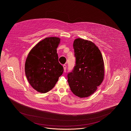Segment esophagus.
Returning <instances> with one entry per match:
<instances>
[{
  "label": "esophagus",
  "mask_w": 131,
  "mask_h": 131,
  "mask_svg": "<svg viewBox=\"0 0 131 131\" xmlns=\"http://www.w3.org/2000/svg\"><path fill=\"white\" fill-rule=\"evenodd\" d=\"M63 69H64V71H66V69H67V66L66 64H63Z\"/></svg>",
  "instance_id": "obj_1"
}]
</instances>
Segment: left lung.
I'll list each match as a JSON object with an SVG mask.
<instances>
[{"label": "left lung", "instance_id": "obj_1", "mask_svg": "<svg viewBox=\"0 0 131 131\" xmlns=\"http://www.w3.org/2000/svg\"><path fill=\"white\" fill-rule=\"evenodd\" d=\"M73 47L75 64L72 72L68 74V81L75 95L87 97L96 91L103 80V59L98 47L91 41L78 38Z\"/></svg>", "mask_w": 131, "mask_h": 131}]
</instances>
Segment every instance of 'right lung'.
<instances>
[{"label":"right lung","instance_id":"obj_1","mask_svg":"<svg viewBox=\"0 0 131 131\" xmlns=\"http://www.w3.org/2000/svg\"><path fill=\"white\" fill-rule=\"evenodd\" d=\"M59 43V38H46L31 50L26 59V77L31 86L40 93L51 90L63 73L56 50Z\"/></svg>","mask_w":131,"mask_h":131}]
</instances>
